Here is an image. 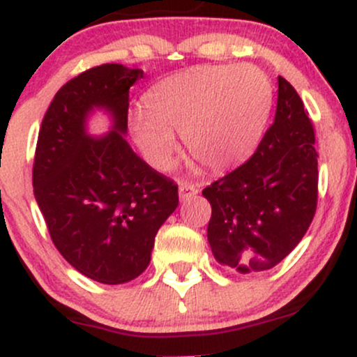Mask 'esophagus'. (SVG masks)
Segmentation results:
<instances>
[{"label":"esophagus","mask_w":357,"mask_h":357,"mask_svg":"<svg viewBox=\"0 0 357 357\" xmlns=\"http://www.w3.org/2000/svg\"><path fill=\"white\" fill-rule=\"evenodd\" d=\"M198 186H195V184H190V183H181L179 184V198H181V202H186V199H191L192 196L198 195Z\"/></svg>","instance_id":"1"}]
</instances>
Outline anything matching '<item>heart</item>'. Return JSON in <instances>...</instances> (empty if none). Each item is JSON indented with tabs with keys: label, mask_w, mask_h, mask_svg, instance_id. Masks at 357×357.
Here are the masks:
<instances>
[{
	"label": "heart",
	"mask_w": 357,
	"mask_h": 357,
	"mask_svg": "<svg viewBox=\"0 0 357 357\" xmlns=\"http://www.w3.org/2000/svg\"><path fill=\"white\" fill-rule=\"evenodd\" d=\"M273 104L272 85L252 65H204L158 82L142 97L144 114L129 121L141 153L155 169L174 161V134L210 171L243 165L255 153Z\"/></svg>",
	"instance_id": "b5f03b06"
}]
</instances>
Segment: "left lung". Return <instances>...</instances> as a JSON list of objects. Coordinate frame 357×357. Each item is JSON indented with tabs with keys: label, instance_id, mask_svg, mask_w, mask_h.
<instances>
[{
	"label": "left lung",
	"instance_id": "left-lung-1",
	"mask_svg": "<svg viewBox=\"0 0 357 357\" xmlns=\"http://www.w3.org/2000/svg\"><path fill=\"white\" fill-rule=\"evenodd\" d=\"M314 127L296 89L278 77L273 124L245 165L203 190L208 241L221 265L268 270L304 238L317 206Z\"/></svg>",
	"mask_w": 357,
	"mask_h": 357
}]
</instances>
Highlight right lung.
<instances>
[{
	"instance_id": "1",
	"label": "right lung",
	"mask_w": 357,
	"mask_h": 357,
	"mask_svg": "<svg viewBox=\"0 0 357 357\" xmlns=\"http://www.w3.org/2000/svg\"><path fill=\"white\" fill-rule=\"evenodd\" d=\"M141 68L105 63L80 73L53 97L40 127L35 199L61 257L82 275L117 285L147 268L154 238L176 210L178 186L126 141L129 89ZM102 109L109 132H88Z\"/></svg>"
}]
</instances>
